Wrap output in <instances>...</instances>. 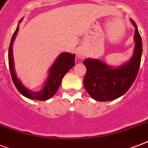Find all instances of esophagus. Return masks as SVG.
Here are the masks:
<instances>
[{"instance_id": "esophagus-1", "label": "esophagus", "mask_w": 148, "mask_h": 148, "mask_svg": "<svg viewBox=\"0 0 148 148\" xmlns=\"http://www.w3.org/2000/svg\"><path fill=\"white\" fill-rule=\"evenodd\" d=\"M76 53H77V58H83V57H84L83 52H82L81 50H77V51Z\"/></svg>"}]
</instances>
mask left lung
Returning a JSON list of instances; mask_svg holds the SVG:
<instances>
[{
    "label": "left lung",
    "mask_w": 148,
    "mask_h": 148,
    "mask_svg": "<svg viewBox=\"0 0 148 148\" xmlns=\"http://www.w3.org/2000/svg\"><path fill=\"white\" fill-rule=\"evenodd\" d=\"M133 58L128 63L113 69L98 60L85 59L83 64L87 71L84 85L90 97L97 101H113L124 95L135 81L140 68L142 54V40L135 22Z\"/></svg>",
    "instance_id": "8db88e82"
}]
</instances>
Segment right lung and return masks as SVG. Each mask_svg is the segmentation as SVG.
Segmentation results:
<instances>
[{"label": "right lung", "instance_id": "1", "mask_svg": "<svg viewBox=\"0 0 148 148\" xmlns=\"http://www.w3.org/2000/svg\"><path fill=\"white\" fill-rule=\"evenodd\" d=\"M19 27L17 26L15 30L14 35L10 40L9 50H8V63H9V68H10V74L13 82L15 87L22 95L27 98L38 100V101H46L52 97L58 91V88L61 84V81L65 74L69 71L71 68L74 67L75 55L71 54L69 53H62L58 59L56 60L53 66L51 67L49 71V77L45 84V87L42 90L38 92H31L27 90L21 84L20 80L17 78L15 74L14 68V60L12 55V45L14 40L15 36L17 34Z\"/></svg>", "mask_w": 148, "mask_h": 148}]
</instances>
